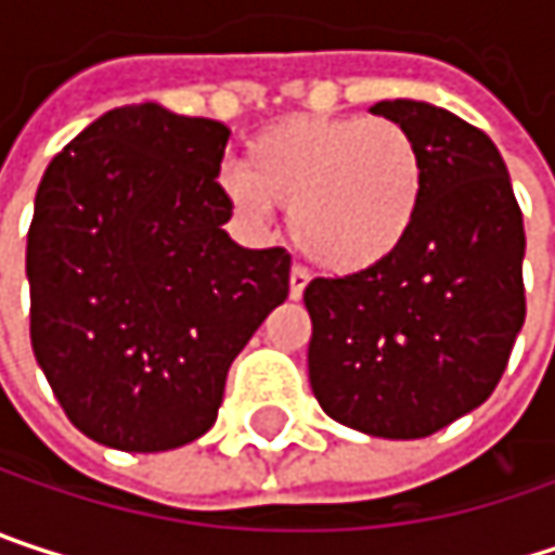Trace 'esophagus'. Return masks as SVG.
I'll return each mask as SVG.
<instances>
[{"label": "esophagus", "mask_w": 555, "mask_h": 555, "mask_svg": "<svg viewBox=\"0 0 555 555\" xmlns=\"http://www.w3.org/2000/svg\"><path fill=\"white\" fill-rule=\"evenodd\" d=\"M305 285H308V273L301 270V267H292V273H288V298H301V292H305Z\"/></svg>", "instance_id": "1"}]
</instances>
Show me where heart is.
I'll list each match as a JSON object with an SVG mask.
<instances>
[{
	"mask_svg": "<svg viewBox=\"0 0 555 555\" xmlns=\"http://www.w3.org/2000/svg\"><path fill=\"white\" fill-rule=\"evenodd\" d=\"M218 185L250 224L288 208L292 244L314 270L360 276L411 237L427 169L414 134L391 118L295 115L263 128Z\"/></svg>",
	"mask_w": 555,
	"mask_h": 555,
	"instance_id": "obj_1",
	"label": "heart"
}]
</instances>
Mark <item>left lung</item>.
I'll return each instance as SVG.
<instances>
[{
  "label": "left lung",
  "mask_w": 555,
  "mask_h": 555,
  "mask_svg": "<svg viewBox=\"0 0 555 555\" xmlns=\"http://www.w3.org/2000/svg\"><path fill=\"white\" fill-rule=\"evenodd\" d=\"M370 112L414 134L427 169L424 205L383 267L308 282V379L337 424L417 440L499 386L527 311L524 218L489 134L417 99Z\"/></svg>",
  "instance_id": "1"
}]
</instances>
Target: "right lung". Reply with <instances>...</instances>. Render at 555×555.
I'll use <instances>...</instances> for the list:
<instances>
[{
  "mask_svg": "<svg viewBox=\"0 0 555 555\" xmlns=\"http://www.w3.org/2000/svg\"><path fill=\"white\" fill-rule=\"evenodd\" d=\"M231 131L157 102L79 131L44 172L28 231L31 347L95 443L164 453L218 417L224 379L288 295V254L244 250L215 182Z\"/></svg>",
  "mask_w": 555,
  "mask_h": 555,
  "instance_id": "add662e5",
  "label": "right lung"
}]
</instances>
